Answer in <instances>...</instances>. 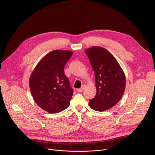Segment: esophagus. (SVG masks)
Instances as JSON below:
<instances>
[{"label": "esophagus", "mask_w": 155, "mask_h": 155, "mask_svg": "<svg viewBox=\"0 0 155 155\" xmlns=\"http://www.w3.org/2000/svg\"><path fill=\"white\" fill-rule=\"evenodd\" d=\"M85 87H86L85 86H83L81 88H80V89L78 90V92H81V91H83L84 90Z\"/></svg>", "instance_id": "esophagus-1"}]
</instances>
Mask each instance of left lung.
I'll return each mask as SVG.
<instances>
[{"label":"left lung","mask_w":155,"mask_h":155,"mask_svg":"<svg viewBox=\"0 0 155 155\" xmlns=\"http://www.w3.org/2000/svg\"><path fill=\"white\" fill-rule=\"evenodd\" d=\"M95 74L96 94L89 101L90 107L102 112L115 105L126 87L124 73L115 58L105 48L93 47L84 50Z\"/></svg>","instance_id":"left-lung-1"}]
</instances>
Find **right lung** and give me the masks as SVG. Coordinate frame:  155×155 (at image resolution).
<instances>
[{"instance_id":"1","label":"right lung","mask_w":155,"mask_h":155,"mask_svg":"<svg viewBox=\"0 0 155 155\" xmlns=\"http://www.w3.org/2000/svg\"><path fill=\"white\" fill-rule=\"evenodd\" d=\"M73 53L61 50L50 52L39 61L31 75L29 87L32 97L48 113L62 112L70 104L73 90L64 68Z\"/></svg>"}]
</instances>
